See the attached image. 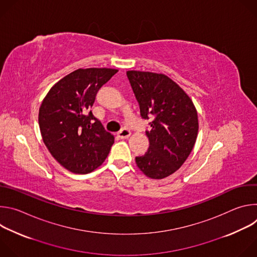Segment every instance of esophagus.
Returning a JSON list of instances; mask_svg holds the SVG:
<instances>
[{
  "label": "esophagus",
  "mask_w": 257,
  "mask_h": 257,
  "mask_svg": "<svg viewBox=\"0 0 257 257\" xmlns=\"http://www.w3.org/2000/svg\"><path fill=\"white\" fill-rule=\"evenodd\" d=\"M131 135V131L128 129V128H123L121 131L118 132V136L122 139H126V138H129Z\"/></svg>",
  "instance_id": "obj_1"
}]
</instances>
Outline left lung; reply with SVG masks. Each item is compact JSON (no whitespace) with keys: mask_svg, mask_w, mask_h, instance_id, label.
<instances>
[{"mask_svg":"<svg viewBox=\"0 0 257 257\" xmlns=\"http://www.w3.org/2000/svg\"><path fill=\"white\" fill-rule=\"evenodd\" d=\"M143 119L155 118L149 151L136 157L138 169L149 178L164 179L185 163L198 134L196 107L175 81L162 73L127 71Z\"/></svg>","mask_w":257,"mask_h":257,"instance_id":"8db88e82","label":"left lung"}]
</instances>
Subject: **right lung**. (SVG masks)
Listing matches in <instances>:
<instances>
[{
    "label": "right lung",
    "instance_id": "right-lung-1",
    "mask_svg": "<svg viewBox=\"0 0 257 257\" xmlns=\"http://www.w3.org/2000/svg\"><path fill=\"white\" fill-rule=\"evenodd\" d=\"M118 72L111 68L77 69L49 90L40 106L43 141L53 158L74 174H88L106 159L114 135L93 117L98 89Z\"/></svg>",
    "mask_w": 257,
    "mask_h": 257
}]
</instances>
